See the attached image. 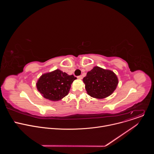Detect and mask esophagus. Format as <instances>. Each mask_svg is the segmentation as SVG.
I'll return each instance as SVG.
<instances>
[{
  "mask_svg": "<svg viewBox=\"0 0 154 154\" xmlns=\"http://www.w3.org/2000/svg\"><path fill=\"white\" fill-rule=\"evenodd\" d=\"M77 79H82V75H79V76H77Z\"/></svg>",
  "mask_w": 154,
  "mask_h": 154,
  "instance_id": "1",
  "label": "esophagus"
}]
</instances>
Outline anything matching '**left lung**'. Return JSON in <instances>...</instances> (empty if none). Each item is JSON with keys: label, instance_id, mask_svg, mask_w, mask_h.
Listing matches in <instances>:
<instances>
[{"label": "left lung", "instance_id": "left-lung-1", "mask_svg": "<svg viewBox=\"0 0 154 154\" xmlns=\"http://www.w3.org/2000/svg\"><path fill=\"white\" fill-rule=\"evenodd\" d=\"M83 80L87 93L97 99L105 98L111 95L118 84V79L113 72L98 66L88 72Z\"/></svg>", "mask_w": 154, "mask_h": 154}]
</instances>
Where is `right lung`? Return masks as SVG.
Returning <instances> with one entry per match:
<instances>
[{
  "label": "right lung",
  "instance_id": "right-lung-1",
  "mask_svg": "<svg viewBox=\"0 0 154 154\" xmlns=\"http://www.w3.org/2000/svg\"><path fill=\"white\" fill-rule=\"evenodd\" d=\"M77 78L73 75L57 69L43 74L38 80L36 87L42 96L51 100H59L66 96L71 88V85Z\"/></svg>",
  "mask_w": 154,
  "mask_h": 154
}]
</instances>
